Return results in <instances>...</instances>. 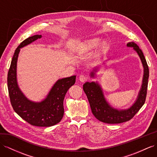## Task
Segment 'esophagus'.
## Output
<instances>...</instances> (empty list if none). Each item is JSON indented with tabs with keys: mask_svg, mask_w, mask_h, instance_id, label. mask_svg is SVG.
<instances>
[{
	"mask_svg": "<svg viewBox=\"0 0 157 157\" xmlns=\"http://www.w3.org/2000/svg\"><path fill=\"white\" fill-rule=\"evenodd\" d=\"M79 81L81 82H86V81H87V78L86 77V75H79Z\"/></svg>",
	"mask_w": 157,
	"mask_h": 157,
	"instance_id": "1",
	"label": "esophagus"
}]
</instances>
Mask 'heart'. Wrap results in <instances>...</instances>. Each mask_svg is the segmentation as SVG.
<instances>
[{"label":"heart","mask_w":157,"mask_h":157,"mask_svg":"<svg viewBox=\"0 0 157 157\" xmlns=\"http://www.w3.org/2000/svg\"><path fill=\"white\" fill-rule=\"evenodd\" d=\"M101 40L98 38L87 40L86 42H84L79 44L77 49H76V54L78 56H83L84 54L90 53V52L98 48L101 45ZM107 44H108L106 41H104L101 44V46L105 48L107 46Z\"/></svg>","instance_id":"obj_1"}]
</instances>
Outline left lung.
<instances>
[{
	"instance_id": "obj_1",
	"label": "left lung",
	"mask_w": 157,
	"mask_h": 157,
	"mask_svg": "<svg viewBox=\"0 0 157 157\" xmlns=\"http://www.w3.org/2000/svg\"><path fill=\"white\" fill-rule=\"evenodd\" d=\"M127 46L132 48L137 53L144 69L142 85L135 102L132 104V106L125 109H117L111 106L107 101L101 85L98 82H86L83 86V89L89 101L92 113L96 119L103 123L117 124L128 121L134 117L145 102L148 79L149 76V71H148L146 59L142 50L135 42H128ZM98 70L99 67H94L93 71H91L90 77L94 78L96 75L95 73Z\"/></svg>"
}]
</instances>
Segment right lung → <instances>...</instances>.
I'll return each mask as SVG.
<instances>
[{
    "instance_id": "right-lung-1",
    "label": "right lung",
    "mask_w": 157,
    "mask_h": 157,
    "mask_svg": "<svg viewBox=\"0 0 157 157\" xmlns=\"http://www.w3.org/2000/svg\"><path fill=\"white\" fill-rule=\"evenodd\" d=\"M42 35H34L26 38L16 49L8 73L7 84L11 105L20 117L32 125L50 127L62 120L63 113V99L69 88L75 82V75L59 79L51 88L45 99L40 102L30 101L20 89L17 82V61L21 48L33 43Z\"/></svg>"
}]
</instances>
